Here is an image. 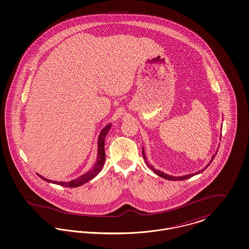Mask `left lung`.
I'll list each match as a JSON object with an SVG mask.
<instances>
[{
	"label": "left lung",
	"instance_id": "1",
	"mask_svg": "<svg viewBox=\"0 0 249 249\" xmlns=\"http://www.w3.org/2000/svg\"><path fill=\"white\" fill-rule=\"evenodd\" d=\"M142 155H143V159H144V162L148 165V163L146 162V160H145V157H144V154H143V150H142ZM213 158H214V156H213V158H212V160H211V162L213 161ZM211 162L208 164V165L206 166L204 169H202L201 171H199V172H197V173H195V174H190V175H187V176H184V177H172V176H169V175H166L164 173H162V172H160V171H159V170H156L154 169L153 167H150L151 168V170H153V172H154L155 174H157L158 176H160V178H165V179H168V180H173V181H176V180H185V179H189V178H192V177H194V176H196V175H198V174H201V172H203L208 166L211 164Z\"/></svg>",
	"mask_w": 249,
	"mask_h": 249
}]
</instances>
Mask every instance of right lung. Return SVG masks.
I'll list each match as a JSON object with an SVG mask.
<instances>
[{
  "label": "right lung",
  "mask_w": 249,
  "mask_h": 249,
  "mask_svg": "<svg viewBox=\"0 0 249 249\" xmlns=\"http://www.w3.org/2000/svg\"><path fill=\"white\" fill-rule=\"evenodd\" d=\"M111 124H108L107 127L104 129V130L101 131L100 133V136H99V141H98V146H99V152H98V160H97V163L95 165L94 168L88 172L87 174H85L82 177H80L75 180H72L70 182H56V181H51V180H48L47 178H44L41 176H39L40 178H42L43 180L45 181H48L50 183H53V184H57L59 186H62V187H67V188H76V187H79L81 185H84L85 183L89 182V180H91L92 178H94L103 169L104 164H105V161H106V152H105V140H106V136H107V133L109 130L111 129Z\"/></svg>",
  "instance_id": "right-lung-1"
}]
</instances>
